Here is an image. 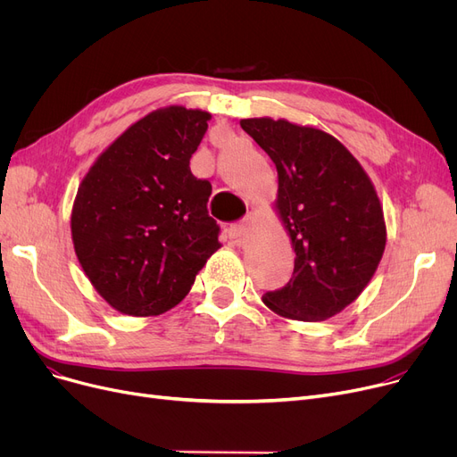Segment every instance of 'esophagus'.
<instances>
[{
	"instance_id": "1",
	"label": "esophagus",
	"mask_w": 457,
	"mask_h": 457,
	"mask_svg": "<svg viewBox=\"0 0 457 457\" xmlns=\"http://www.w3.org/2000/svg\"><path fill=\"white\" fill-rule=\"evenodd\" d=\"M248 233H250V219L238 222V224H233L229 228V238H233L237 245H243L246 241Z\"/></svg>"
}]
</instances>
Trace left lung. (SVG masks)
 <instances>
[{
  "mask_svg": "<svg viewBox=\"0 0 457 457\" xmlns=\"http://www.w3.org/2000/svg\"><path fill=\"white\" fill-rule=\"evenodd\" d=\"M241 128L278 170L276 211L295 248L293 278L262 295L276 315L331 319L365 291L387 243L378 192L333 135L289 120L245 118Z\"/></svg>",
  "mask_w": 457,
  "mask_h": 457,
  "instance_id": "obj_1",
  "label": "left lung"
}]
</instances>
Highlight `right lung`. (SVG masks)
<instances>
[{"label":"right lung","mask_w":457,"mask_h":457,"mask_svg":"<svg viewBox=\"0 0 457 457\" xmlns=\"http://www.w3.org/2000/svg\"><path fill=\"white\" fill-rule=\"evenodd\" d=\"M211 114L170 105L131 124L88 168L71 207L79 265L118 313L176 307L219 250L211 183L190 172Z\"/></svg>","instance_id":"right-lung-1"}]
</instances>
